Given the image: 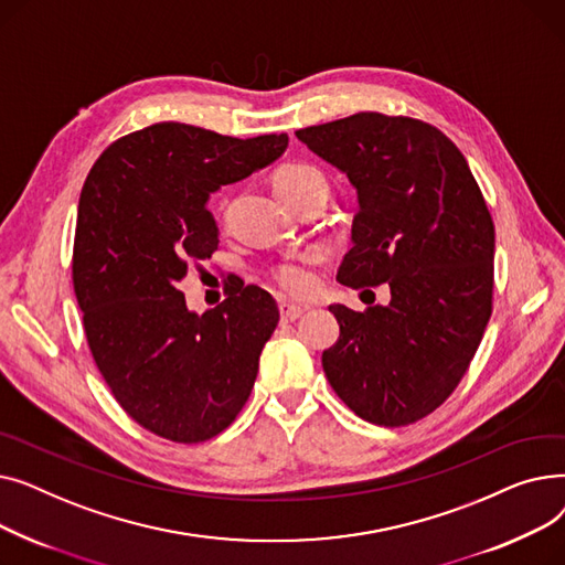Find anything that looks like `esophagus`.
<instances>
[{"label": "esophagus", "mask_w": 565, "mask_h": 565, "mask_svg": "<svg viewBox=\"0 0 565 565\" xmlns=\"http://www.w3.org/2000/svg\"><path fill=\"white\" fill-rule=\"evenodd\" d=\"M305 311H307V309H305V307H300V305H290V302H281V305H279V313H281V320H286V322L298 320V318H300Z\"/></svg>", "instance_id": "obj_1"}]
</instances>
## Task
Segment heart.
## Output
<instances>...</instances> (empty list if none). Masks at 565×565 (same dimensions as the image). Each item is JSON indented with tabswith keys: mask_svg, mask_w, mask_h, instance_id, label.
I'll return each mask as SVG.
<instances>
[{
	"mask_svg": "<svg viewBox=\"0 0 565 565\" xmlns=\"http://www.w3.org/2000/svg\"><path fill=\"white\" fill-rule=\"evenodd\" d=\"M275 192L281 201H292L300 196L318 194V196H328V183H324V175L305 162H290L277 169L273 178ZM313 260L316 258H302L298 263H284L275 270V281L277 286L295 295V298H307L316 290V275H313Z\"/></svg>",
	"mask_w": 565,
	"mask_h": 565,
	"instance_id": "b5f03b06",
	"label": "heart"
}]
</instances>
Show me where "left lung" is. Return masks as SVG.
Instances as JSON below:
<instances>
[{
    "label": "left lung",
    "instance_id": "left-lung-1",
    "mask_svg": "<svg viewBox=\"0 0 565 565\" xmlns=\"http://www.w3.org/2000/svg\"><path fill=\"white\" fill-rule=\"evenodd\" d=\"M358 188L352 249L337 279L390 284L392 302L332 305L322 352L337 396L369 424L407 426L447 401L492 313L494 224L458 146L409 116L360 111L295 132Z\"/></svg>",
    "mask_w": 565,
    "mask_h": 565
}]
</instances>
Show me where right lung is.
I'll list each match as a JSON object with an SVG mask.
<instances>
[{
    "label": "right lung",
    "mask_w": 565,
    "mask_h": 565,
    "mask_svg": "<svg viewBox=\"0 0 565 565\" xmlns=\"http://www.w3.org/2000/svg\"><path fill=\"white\" fill-rule=\"evenodd\" d=\"M286 146L284 132L237 139L164 121L109 143L86 175L73 245L86 343L118 405L158 437L211 439L252 394L279 322L273 295L237 286L199 316L178 284L220 245L207 194Z\"/></svg>",
    "instance_id": "add662e5"
}]
</instances>
